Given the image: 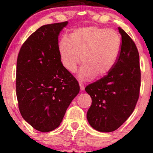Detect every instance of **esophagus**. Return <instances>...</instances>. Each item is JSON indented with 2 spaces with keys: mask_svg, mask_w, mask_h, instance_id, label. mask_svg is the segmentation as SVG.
<instances>
[{
  "mask_svg": "<svg viewBox=\"0 0 153 153\" xmlns=\"http://www.w3.org/2000/svg\"><path fill=\"white\" fill-rule=\"evenodd\" d=\"M79 85H80V90H81V91H83V90H84V88H85V87H84L83 83H82V82H79Z\"/></svg>",
  "mask_w": 153,
  "mask_h": 153,
  "instance_id": "obj_1",
  "label": "esophagus"
}]
</instances>
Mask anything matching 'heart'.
I'll return each instance as SVG.
<instances>
[{"label":"heart","instance_id":"obj_1","mask_svg":"<svg viewBox=\"0 0 153 153\" xmlns=\"http://www.w3.org/2000/svg\"><path fill=\"white\" fill-rule=\"evenodd\" d=\"M121 45L122 39L114 29L82 26L72 31L70 38L60 39L58 43L60 62L65 70L74 73L82 60L84 64L78 75L80 80L88 81L96 76L103 78L114 67Z\"/></svg>","mask_w":153,"mask_h":153}]
</instances>
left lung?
<instances>
[{"mask_svg": "<svg viewBox=\"0 0 153 153\" xmlns=\"http://www.w3.org/2000/svg\"><path fill=\"white\" fill-rule=\"evenodd\" d=\"M118 29L122 45L114 67L106 76L85 88L92 99L88 122L101 132H111L122 126L132 114L140 95L141 72L137 48L130 36Z\"/></svg>", "mask_w": 153, "mask_h": 153, "instance_id": "1", "label": "left lung"}]
</instances>
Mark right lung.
<instances>
[{"instance_id": "right-lung-1", "label": "right lung", "mask_w": 153, "mask_h": 153, "mask_svg": "<svg viewBox=\"0 0 153 153\" xmlns=\"http://www.w3.org/2000/svg\"><path fill=\"white\" fill-rule=\"evenodd\" d=\"M68 22L41 26L23 44L16 63V88L22 117L36 130L47 132L62 122L80 86L63 68L58 36Z\"/></svg>"}]
</instances>
